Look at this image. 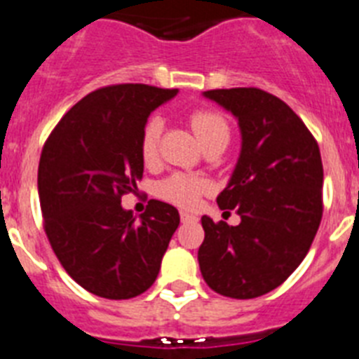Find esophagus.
<instances>
[{
  "label": "esophagus",
  "instance_id": "esophagus-1",
  "mask_svg": "<svg viewBox=\"0 0 359 359\" xmlns=\"http://www.w3.org/2000/svg\"><path fill=\"white\" fill-rule=\"evenodd\" d=\"M180 221H182V222H195V221H197V217H195L194 213L180 212Z\"/></svg>",
  "mask_w": 359,
  "mask_h": 359
}]
</instances>
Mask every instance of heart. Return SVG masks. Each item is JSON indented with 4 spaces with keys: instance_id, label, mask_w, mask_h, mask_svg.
Segmentation results:
<instances>
[{
    "instance_id": "b5f03b06",
    "label": "heart",
    "mask_w": 359,
    "mask_h": 359,
    "mask_svg": "<svg viewBox=\"0 0 359 359\" xmlns=\"http://www.w3.org/2000/svg\"><path fill=\"white\" fill-rule=\"evenodd\" d=\"M189 126L197 135L198 142L204 147L213 142H228L230 138V126L221 113L212 109H197L189 114ZM162 135V120L158 116H151L144 123L142 135H140V156L146 164H153L158 156V144H161ZM210 189V182L198 175L189 173H173L165 177L156 184V195L180 208H194L198 203V198L203 197Z\"/></svg>"
}]
</instances>
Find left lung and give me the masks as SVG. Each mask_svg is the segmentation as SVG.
Wrapping results in <instances>:
<instances>
[{
  "instance_id": "8db88e82",
  "label": "left lung",
  "mask_w": 359,
  "mask_h": 359,
  "mask_svg": "<svg viewBox=\"0 0 359 359\" xmlns=\"http://www.w3.org/2000/svg\"><path fill=\"white\" fill-rule=\"evenodd\" d=\"M204 96L239 120V161L217 204L236 210L241 222L201 219L198 266L217 294L252 299L283 285L309 254L323 215L321 153L303 120L263 89H212Z\"/></svg>"
}]
</instances>
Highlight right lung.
<instances>
[{"label": "right lung", "mask_w": 359, "mask_h": 359, "mask_svg": "<svg viewBox=\"0 0 359 359\" xmlns=\"http://www.w3.org/2000/svg\"><path fill=\"white\" fill-rule=\"evenodd\" d=\"M177 95L146 83L105 86L72 105L38 165L43 230L65 272L105 299H131L155 283L180 217L149 201L137 221L120 201L137 189L147 116Z\"/></svg>", "instance_id": "1"}]
</instances>
